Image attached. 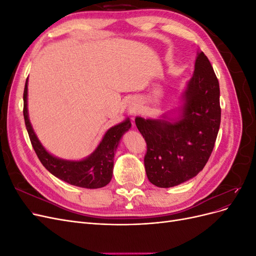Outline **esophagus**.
<instances>
[{
    "label": "esophagus",
    "instance_id": "obj_1",
    "mask_svg": "<svg viewBox=\"0 0 256 256\" xmlns=\"http://www.w3.org/2000/svg\"><path fill=\"white\" fill-rule=\"evenodd\" d=\"M128 111H129V114L134 115V114L136 113L138 109H136V106L134 104H131V106H129V108H128Z\"/></svg>",
    "mask_w": 256,
    "mask_h": 256
}]
</instances>
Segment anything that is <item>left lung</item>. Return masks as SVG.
<instances>
[{"label": "left lung", "instance_id": "left-lung-1", "mask_svg": "<svg viewBox=\"0 0 256 256\" xmlns=\"http://www.w3.org/2000/svg\"><path fill=\"white\" fill-rule=\"evenodd\" d=\"M180 106L157 118L136 116L147 144L144 158L148 180L171 188L196 177L210 157L220 127V88L210 62L198 51L194 72Z\"/></svg>", "mask_w": 256, "mask_h": 256}]
</instances>
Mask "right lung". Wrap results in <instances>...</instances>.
I'll return each mask as SVG.
<instances>
[{"mask_svg":"<svg viewBox=\"0 0 256 256\" xmlns=\"http://www.w3.org/2000/svg\"><path fill=\"white\" fill-rule=\"evenodd\" d=\"M28 84L26 79L23 92V116L26 127L32 142L33 148L42 166L56 177L72 186L88 189L102 188L112 180L114 154L120 145L122 136L131 128V122L126 118L106 131L102 141L90 154L81 160H68L54 156L44 148V146L35 134L30 124L28 110Z\"/></svg>","mask_w":256,"mask_h":256,"instance_id":"right-lung-1","label":"right lung"}]
</instances>
